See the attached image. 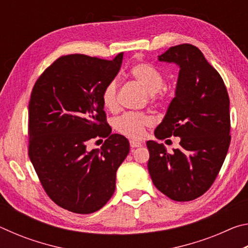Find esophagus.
Segmentation results:
<instances>
[{
	"instance_id": "1",
	"label": "esophagus",
	"mask_w": 248,
	"mask_h": 248,
	"mask_svg": "<svg viewBox=\"0 0 248 248\" xmlns=\"http://www.w3.org/2000/svg\"><path fill=\"white\" fill-rule=\"evenodd\" d=\"M143 144L141 143V142H138V141H130V146H131L132 149H136V148H140Z\"/></svg>"
}]
</instances>
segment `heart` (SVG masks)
Returning a JSON list of instances; mask_svg holds the SVG:
<instances>
[{
  "instance_id": "b5f03b06",
  "label": "heart",
  "mask_w": 248,
  "mask_h": 248,
  "mask_svg": "<svg viewBox=\"0 0 248 248\" xmlns=\"http://www.w3.org/2000/svg\"><path fill=\"white\" fill-rule=\"evenodd\" d=\"M130 75L146 93L150 99L155 100L158 92L164 86V79L158 71L148 63H138L130 70ZM117 85L116 81H110L104 87L102 102L104 107L114 111L117 109ZM152 124V118L144 112H127L115 121V128L130 139H141L145 134V128Z\"/></svg>"
}]
</instances>
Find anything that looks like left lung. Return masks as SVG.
<instances>
[{
  "instance_id": "obj_1",
  "label": "left lung",
  "mask_w": 248,
  "mask_h": 248,
  "mask_svg": "<svg viewBox=\"0 0 248 248\" xmlns=\"http://www.w3.org/2000/svg\"><path fill=\"white\" fill-rule=\"evenodd\" d=\"M158 61L179 68L175 97L155 129L159 140L180 138V148L169 153L162 143L146 142L148 170L154 186L175 201H190L215 182L228 153L230 99L217 71L195 46L170 47Z\"/></svg>"
}]
</instances>
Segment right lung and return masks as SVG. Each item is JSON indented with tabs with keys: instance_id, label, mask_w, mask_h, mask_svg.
I'll return each instance as SVG.
<instances>
[{
	"instance_id": "1",
	"label": "right lung",
	"mask_w": 248,
	"mask_h": 248,
	"mask_svg": "<svg viewBox=\"0 0 248 248\" xmlns=\"http://www.w3.org/2000/svg\"><path fill=\"white\" fill-rule=\"evenodd\" d=\"M114 60L69 54L45 70L28 105L29 158L44 189L61 208L89 215L114 195L116 173L130 151L127 138L111 134L102 93L118 74ZM107 137L100 149L87 140Z\"/></svg>"
}]
</instances>
